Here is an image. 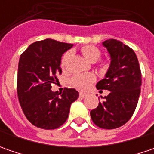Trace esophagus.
<instances>
[{
  "mask_svg": "<svg viewBox=\"0 0 154 154\" xmlns=\"http://www.w3.org/2000/svg\"><path fill=\"white\" fill-rule=\"evenodd\" d=\"M86 96H87V94H86V93H85V92H80V98H85V97H86Z\"/></svg>",
  "mask_w": 154,
  "mask_h": 154,
  "instance_id": "obj_1",
  "label": "esophagus"
}]
</instances>
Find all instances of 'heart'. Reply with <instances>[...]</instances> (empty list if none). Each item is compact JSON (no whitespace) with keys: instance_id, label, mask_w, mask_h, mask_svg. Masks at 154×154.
<instances>
[{"instance_id":"1","label":"heart","mask_w":154,"mask_h":154,"mask_svg":"<svg viewBox=\"0 0 154 154\" xmlns=\"http://www.w3.org/2000/svg\"><path fill=\"white\" fill-rule=\"evenodd\" d=\"M81 53L89 62H95L98 61V59L101 57V51L92 45H86L81 48ZM70 56V52L65 53L61 60V66L62 68H65L67 65V62L68 61V58ZM95 80V76L92 74H80V75H76L71 80L72 85L75 87L85 90L87 89L89 86H91L92 82Z\"/></svg>"}]
</instances>
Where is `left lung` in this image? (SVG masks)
Returning a JSON list of instances; mask_svg holds the SVG:
<instances>
[{
    "label": "left lung",
    "mask_w": 154,
    "mask_h": 154,
    "mask_svg": "<svg viewBox=\"0 0 154 154\" xmlns=\"http://www.w3.org/2000/svg\"><path fill=\"white\" fill-rule=\"evenodd\" d=\"M103 45L111 61L105 78L96 87L99 92H109L90 115L98 127L113 129L125 124L133 116L140 93L141 73L137 56L130 47L116 39H108Z\"/></svg>",
    "instance_id": "obj_1"
}]
</instances>
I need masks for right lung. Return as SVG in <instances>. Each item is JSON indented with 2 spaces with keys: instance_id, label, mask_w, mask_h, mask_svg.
Masks as SVG:
<instances>
[{
  "instance_id": "right-lung-1",
  "label": "right lung",
  "mask_w": 154,
  "mask_h": 154,
  "mask_svg": "<svg viewBox=\"0 0 154 154\" xmlns=\"http://www.w3.org/2000/svg\"><path fill=\"white\" fill-rule=\"evenodd\" d=\"M71 44L45 39L33 43L21 54L17 78V92L22 110L28 121L43 129H55L67 121L71 103L79 92L64 88L52 92L51 84L62 74V54Z\"/></svg>"
}]
</instances>
